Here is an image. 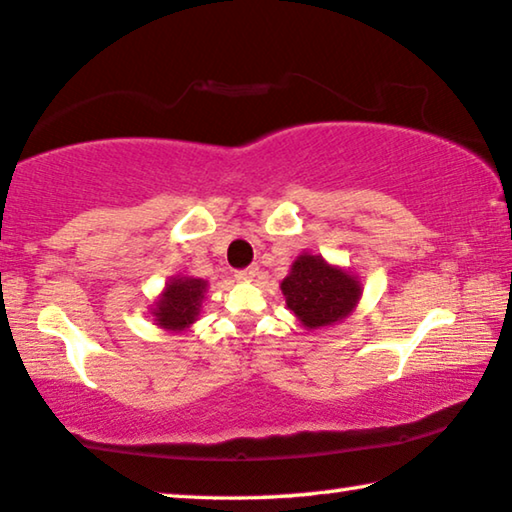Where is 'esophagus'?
<instances>
[{
  "label": "esophagus",
  "mask_w": 512,
  "mask_h": 512,
  "mask_svg": "<svg viewBox=\"0 0 512 512\" xmlns=\"http://www.w3.org/2000/svg\"><path fill=\"white\" fill-rule=\"evenodd\" d=\"M256 274H258V265H249V267H245V270L235 272V279H240V281H254Z\"/></svg>",
  "instance_id": "esophagus-1"
}]
</instances>
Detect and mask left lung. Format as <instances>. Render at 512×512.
I'll return each mask as SVG.
<instances>
[{
  "mask_svg": "<svg viewBox=\"0 0 512 512\" xmlns=\"http://www.w3.org/2000/svg\"><path fill=\"white\" fill-rule=\"evenodd\" d=\"M281 293L304 329H325L352 316L364 286L348 267L302 251L290 265L288 277L281 281Z\"/></svg>",
  "mask_w": 512,
  "mask_h": 512,
  "instance_id": "8db88e82",
  "label": "left lung"
}]
</instances>
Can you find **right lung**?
<instances>
[{
	"mask_svg": "<svg viewBox=\"0 0 512 512\" xmlns=\"http://www.w3.org/2000/svg\"><path fill=\"white\" fill-rule=\"evenodd\" d=\"M206 293L208 281L190 277V274H176L164 283L162 293L151 304V318L164 332H185L199 320Z\"/></svg>",
	"mask_w": 512,
	"mask_h": 512,
	"instance_id": "right-lung-1",
	"label": "right lung"
}]
</instances>
